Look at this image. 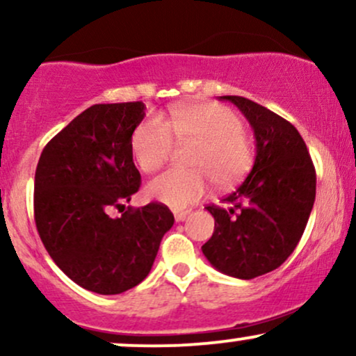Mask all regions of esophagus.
<instances>
[{"label":"esophagus","mask_w":356,"mask_h":356,"mask_svg":"<svg viewBox=\"0 0 356 356\" xmlns=\"http://www.w3.org/2000/svg\"><path fill=\"white\" fill-rule=\"evenodd\" d=\"M187 214H189V211H174V218L177 222H181V220L186 219Z\"/></svg>","instance_id":"34e87169"}]
</instances>
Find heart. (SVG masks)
Segmentation results:
<instances>
[{"mask_svg":"<svg viewBox=\"0 0 356 356\" xmlns=\"http://www.w3.org/2000/svg\"><path fill=\"white\" fill-rule=\"evenodd\" d=\"M177 144H194L191 169L172 167L147 186V195L174 209H184L202 197L209 179L227 189L246 177L254 162L252 142L234 110L219 104H184L164 120L149 117L134 130L130 147L138 167L155 172Z\"/></svg>","mask_w":356,"mask_h":356,"instance_id":"1","label":"heart"}]
</instances>
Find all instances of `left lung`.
Masks as SVG:
<instances>
[{
    "label": "left lung",
    "instance_id": "8db88e82",
    "mask_svg": "<svg viewBox=\"0 0 356 356\" xmlns=\"http://www.w3.org/2000/svg\"><path fill=\"white\" fill-rule=\"evenodd\" d=\"M254 130L251 174L226 206H207L214 232L204 256L224 275L252 280L280 268L303 236L316 195V172L303 137L283 117L244 97L224 95Z\"/></svg>",
    "mask_w": 356,
    "mask_h": 356
}]
</instances>
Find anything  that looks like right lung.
<instances>
[{"label": "right lung", "mask_w": 356, "mask_h": 356, "mask_svg": "<svg viewBox=\"0 0 356 356\" xmlns=\"http://www.w3.org/2000/svg\"><path fill=\"white\" fill-rule=\"evenodd\" d=\"M142 102L99 104L48 142L35 174V222L55 264L99 295H120L145 280L174 216L161 202L129 207L140 187L132 159Z\"/></svg>", "instance_id": "right-lung-1"}]
</instances>
